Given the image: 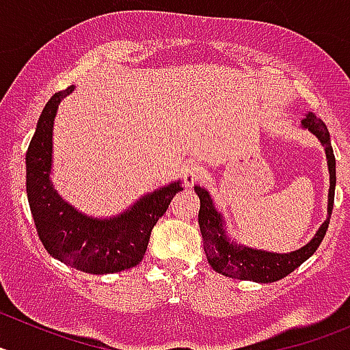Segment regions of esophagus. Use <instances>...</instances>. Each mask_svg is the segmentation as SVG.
<instances>
[{"mask_svg": "<svg viewBox=\"0 0 350 350\" xmlns=\"http://www.w3.org/2000/svg\"><path fill=\"white\" fill-rule=\"evenodd\" d=\"M203 175H205V168H203L202 165H189L185 168L184 173L185 185H187V187H193L200 178H203Z\"/></svg>", "mask_w": 350, "mask_h": 350, "instance_id": "1", "label": "esophagus"}]
</instances>
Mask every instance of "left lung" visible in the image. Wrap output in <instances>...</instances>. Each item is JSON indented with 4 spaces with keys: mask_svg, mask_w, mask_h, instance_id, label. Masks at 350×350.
I'll use <instances>...</instances> for the list:
<instances>
[{
    "mask_svg": "<svg viewBox=\"0 0 350 350\" xmlns=\"http://www.w3.org/2000/svg\"><path fill=\"white\" fill-rule=\"evenodd\" d=\"M301 128L310 131L321 145L324 147L327 161V172H329V191H327V217L319 226L317 233L312 237L307 245L293 252H270V250L254 249L231 240L226 231L224 215L215 208L213 200L205 187L194 185V191L200 196V231L203 237V247L208 259L210 267L217 273L231 277V279L252 280V282L268 284L284 279L291 271H295L301 262L307 261L315 250L319 249L324 234L327 231L329 217H332L333 202H335V185H336V163L333 154L329 131L326 124L315 113L308 112L301 119Z\"/></svg>",
    "mask_w": 350,
    "mask_h": 350,
    "instance_id": "8db88e82",
    "label": "left lung"
}]
</instances>
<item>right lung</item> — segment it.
<instances>
[{
	"mask_svg": "<svg viewBox=\"0 0 350 350\" xmlns=\"http://www.w3.org/2000/svg\"><path fill=\"white\" fill-rule=\"evenodd\" d=\"M75 91L55 92L43 108L26 152V191L43 247L52 258L85 273H117L144 259L150 231L182 191V180L138 198L112 217H92L61 198L52 184V133L61 101Z\"/></svg>",
	"mask_w": 350,
	"mask_h": 350,
	"instance_id": "1",
	"label": "right lung"
}]
</instances>
